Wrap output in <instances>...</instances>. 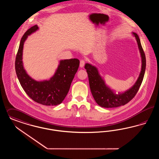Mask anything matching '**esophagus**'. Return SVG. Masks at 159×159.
<instances>
[{
    "label": "esophagus",
    "mask_w": 159,
    "mask_h": 159,
    "mask_svg": "<svg viewBox=\"0 0 159 159\" xmlns=\"http://www.w3.org/2000/svg\"><path fill=\"white\" fill-rule=\"evenodd\" d=\"M84 64H85L84 60H81L80 61V67H83Z\"/></svg>",
    "instance_id": "34e87169"
}]
</instances>
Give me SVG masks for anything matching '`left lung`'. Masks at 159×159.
Returning <instances> with one entry per match:
<instances>
[{
  "label": "left lung",
  "instance_id": "obj_1",
  "mask_svg": "<svg viewBox=\"0 0 159 159\" xmlns=\"http://www.w3.org/2000/svg\"><path fill=\"white\" fill-rule=\"evenodd\" d=\"M136 39L141 57V70L136 82L130 89L123 93H115L105 84V80L100 75L98 69L92 64L86 63L84 68L88 75L89 86L91 93L96 102L103 108H116L125 105L129 102L137 94L143 82L146 66V60L144 52L141 44L139 35L132 32Z\"/></svg>",
  "mask_w": 159,
  "mask_h": 159
}]
</instances>
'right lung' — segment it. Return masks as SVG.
<instances>
[{"mask_svg":"<svg viewBox=\"0 0 159 159\" xmlns=\"http://www.w3.org/2000/svg\"><path fill=\"white\" fill-rule=\"evenodd\" d=\"M38 30V26H33L21 38L15 60L16 73L21 86L33 101L46 106H55L63 102L67 95L80 61L77 58L60 60L54 75L50 80L37 81L32 79L24 68L23 48L28 36Z\"/></svg>","mask_w":159,"mask_h":159,"instance_id":"1","label":"right lung"}]
</instances>
